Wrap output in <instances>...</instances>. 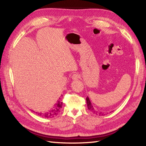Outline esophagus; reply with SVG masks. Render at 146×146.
<instances>
[{"label": "esophagus", "mask_w": 146, "mask_h": 146, "mask_svg": "<svg viewBox=\"0 0 146 146\" xmlns=\"http://www.w3.org/2000/svg\"><path fill=\"white\" fill-rule=\"evenodd\" d=\"M80 78V75L78 73H75L73 74V76H72V79L73 80H78Z\"/></svg>", "instance_id": "obj_1"}]
</instances>
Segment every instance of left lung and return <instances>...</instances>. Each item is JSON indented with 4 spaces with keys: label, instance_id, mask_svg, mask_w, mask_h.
Returning a JSON list of instances; mask_svg holds the SVG:
<instances>
[{
    "label": "left lung",
    "instance_id": "8db88e82",
    "mask_svg": "<svg viewBox=\"0 0 146 146\" xmlns=\"http://www.w3.org/2000/svg\"><path fill=\"white\" fill-rule=\"evenodd\" d=\"M86 104H87V107H88V110H90L92 113H94L96 115H100V116H102V115H105V113H104L102 111H100V110H98L97 109H95V108L93 107V105L91 103L90 100V99L88 98V97H86Z\"/></svg>",
    "mask_w": 146,
    "mask_h": 146
}]
</instances>
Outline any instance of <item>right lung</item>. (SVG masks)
<instances>
[{
  "label": "right lung",
  "instance_id": "right-lung-1",
  "mask_svg": "<svg viewBox=\"0 0 146 146\" xmlns=\"http://www.w3.org/2000/svg\"><path fill=\"white\" fill-rule=\"evenodd\" d=\"M62 105H63V102L61 101V99L60 98L58 100L57 103L54 105V107H53V108H52L51 110L44 113L36 112V113L38 115L41 117L50 119V118H52L56 116L57 115L60 113V111L62 108Z\"/></svg>",
  "mask_w": 146,
  "mask_h": 146
}]
</instances>
